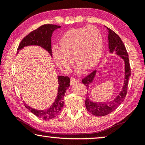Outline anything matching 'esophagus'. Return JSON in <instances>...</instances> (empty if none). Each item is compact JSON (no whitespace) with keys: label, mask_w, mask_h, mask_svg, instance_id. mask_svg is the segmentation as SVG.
<instances>
[{"label":"esophagus","mask_w":145,"mask_h":145,"mask_svg":"<svg viewBox=\"0 0 145 145\" xmlns=\"http://www.w3.org/2000/svg\"><path fill=\"white\" fill-rule=\"evenodd\" d=\"M78 82V80L77 79V78H75L73 77H72L70 78V84H75V83Z\"/></svg>","instance_id":"obj_1"}]
</instances>
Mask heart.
I'll return each mask as SVG.
<instances>
[{
    "mask_svg": "<svg viewBox=\"0 0 145 145\" xmlns=\"http://www.w3.org/2000/svg\"><path fill=\"white\" fill-rule=\"evenodd\" d=\"M102 34L96 27L89 25L73 29L61 37L59 48L53 49V57L64 71L70 70L74 58L78 72L90 70L99 63L102 54Z\"/></svg>",
    "mask_w": 145,
    "mask_h": 145,
    "instance_id": "heart-1",
    "label": "heart"
}]
</instances>
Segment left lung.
Returning <instances> with one entry per match:
<instances>
[{
	"mask_svg": "<svg viewBox=\"0 0 145 145\" xmlns=\"http://www.w3.org/2000/svg\"><path fill=\"white\" fill-rule=\"evenodd\" d=\"M109 30V47L111 52H116L117 55L123 59L125 63V77L124 84L123 86L121 91L118 95V97L111 102H93L91 101L89 98L87 97L85 100L86 107L91 114L97 116H103L109 114L113 111H114L119 105L121 104L125 98L127 93V88H128V83L130 76L131 75V66H130L129 54L127 53V49L125 48L123 42L121 39L118 34L112 31L111 29L107 28ZM96 70H94L86 77L82 79V82L88 88L89 83L91 82L94 78Z\"/></svg>",
	"mask_w": 145,
	"mask_h": 145,
	"instance_id": "obj_1",
	"label": "left lung"
}]
</instances>
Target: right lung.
I'll return each mask as SVG.
<instances>
[{"mask_svg": "<svg viewBox=\"0 0 145 145\" xmlns=\"http://www.w3.org/2000/svg\"><path fill=\"white\" fill-rule=\"evenodd\" d=\"M61 26L53 25V24H44L40 27L31 31L24 37L20 43L17 51L23 48L24 46L36 45L42 46L46 49L52 55V47H51V36L52 34L56 29L60 28ZM59 86L57 97L55 102L51 107L45 111H38L29 107L24 103L25 107L28 109L32 113L43 120L52 119L60 113L64 105V96L67 88L70 86V78L64 76H58Z\"/></svg>", "mask_w": 145, "mask_h": 145, "instance_id": "right-lung-1", "label": "right lung"}]
</instances>
